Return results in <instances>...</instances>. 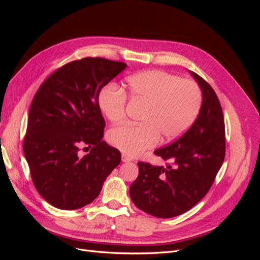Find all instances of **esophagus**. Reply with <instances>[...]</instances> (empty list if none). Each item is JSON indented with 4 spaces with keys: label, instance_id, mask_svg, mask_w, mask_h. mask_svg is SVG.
Returning <instances> with one entry per match:
<instances>
[{
    "label": "esophagus",
    "instance_id": "34e87169",
    "mask_svg": "<svg viewBox=\"0 0 260 260\" xmlns=\"http://www.w3.org/2000/svg\"><path fill=\"white\" fill-rule=\"evenodd\" d=\"M121 159H122V161L123 162H130L132 159L130 158L129 156H127L125 154H122V156H121Z\"/></svg>",
    "mask_w": 260,
    "mask_h": 260
}]
</instances>
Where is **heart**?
<instances>
[{
  "instance_id": "1",
  "label": "heart",
  "mask_w": 260,
  "mask_h": 260,
  "mask_svg": "<svg viewBox=\"0 0 260 260\" xmlns=\"http://www.w3.org/2000/svg\"><path fill=\"white\" fill-rule=\"evenodd\" d=\"M109 84L99 94V106L107 119L118 123L125 114V94L144 104L140 124H123L108 132V142L129 156H137L188 130L202 107L201 90L192 81L162 70H145L129 76L123 88Z\"/></svg>"
}]
</instances>
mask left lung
Segmentation results:
<instances>
[{
  "label": "left lung",
  "instance_id": "obj_1",
  "mask_svg": "<svg viewBox=\"0 0 260 260\" xmlns=\"http://www.w3.org/2000/svg\"><path fill=\"white\" fill-rule=\"evenodd\" d=\"M188 73L202 91L198 118L182 137L154 152L172 164L164 167L138 162L139 176L129 190L135 205L157 218L176 217L195 206L209 191L224 160L221 105L202 77Z\"/></svg>",
  "mask_w": 260,
  "mask_h": 260
}]
</instances>
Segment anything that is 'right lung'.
<instances>
[{
	"label": "right lung",
	"mask_w": 260,
	"mask_h": 260,
	"mask_svg": "<svg viewBox=\"0 0 260 260\" xmlns=\"http://www.w3.org/2000/svg\"><path fill=\"white\" fill-rule=\"evenodd\" d=\"M125 67L101 57L75 60L36 93L23 154L37 191L54 207L73 210L92 203L120 164V152L102 141L105 120L99 94ZM81 147L91 149L81 155Z\"/></svg>",
	"instance_id": "1"
}]
</instances>
